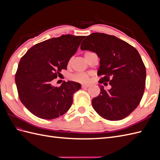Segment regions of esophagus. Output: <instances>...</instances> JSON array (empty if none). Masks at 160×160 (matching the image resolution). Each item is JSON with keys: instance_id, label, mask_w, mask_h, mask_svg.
I'll return each instance as SVG.
<instances>
[{"instance_id": "34e87169", "label": "esophagus", "mask_w": 160, "mask_h": 160, "mask_svg": "<svg viewBox=\"0 0 160 160\" xmlns=\"http://www.w3.org/2000/svg\"><path fill=\"white\" fill-rule=\"evenodd\" d=\"M89 87V85H82L81 88H88Z\"/></svg>"}]
</instances>
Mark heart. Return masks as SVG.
I'll return each instance as SVG.
<instances>
[{
  "instance_id": "heart-1",
  "label": "heart",
  "mask_w": 160,
  "mask_h": 160,
  "mask_svg": "<svg viewBox=\"0 0 160 160\" xmlns=\"http://www.w3.org/2000/svg\"><path fill=\"white\" fill-rule=\"evenodd\" d=\"M71 79L75 81L79 82V83H87L89 81V77L88 73L81 72V73H77L72 75L71 77Z\"/></svg>"
}]
</instances>
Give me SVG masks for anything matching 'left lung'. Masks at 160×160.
<instances>
[{
  "mask_svg": "<svg viewBox=\"0 0 160 160\" xmlns=\"http://www.w3.org/2000/svg\"><path fill=\"white\" fill-rule=\"evenodd\" d=\"M81 49L98 55V75L103 76L99 83L111 86L108 91L100 86L99 95L92 99L95 111L110 121L128 117L139 104L146 86V67L138 51L118 37L100 32L87 36Z\"/></svg>",
  "mask_w": 160,
  "mask_h": 160,
  "instance_id": "left-lung-1",
  "label": "left lung"
}]
</instances>
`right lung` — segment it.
Segmentation results:
<instances>
[{"mask_svg":"<svg viewBox=\"0 0 160 160\" xmlns=\"http://www.w3.org/2000/svg\"><path fill=\"white\" fill-rule=\"evenodd\" d=\"M85 36L64 35L35 45L19 62L15 83L19 99L37 117L52 119L65 114L71 107L72 96L81 84L63 81L60 87L52 81L67 69Z\"/></svg>","mask_w":160,"mask_h":160,"instance_id":"1","label":"right lung"}]
</instances>
